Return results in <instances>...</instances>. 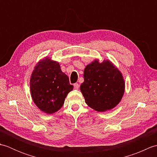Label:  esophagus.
Returning a JSON list of instances; mask_svg holds the SVG:
<instances>
[{
  "label": "esophagus",
  "mask_w": 157,
  "mask_h": 157,
  "mask_svg": "<svg viewBox=\"0 0 157 157\" xmlns=\"http://www.w3.org/2000/svg\"><path fill=\"white\" fill-rule=\"evenodd\" d=\"M73 86H74V88L75 90H78L79 88V85L78 84H77V83H75V84H73Z\"/></svg>",
  "instance_id": "esophagus-1"
}]
</instances>
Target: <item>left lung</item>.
<instances>
[{"instance_id": "8db88e82", "label": "left lung", "mask_w": 157, "mask_h": 157, "mask_svg": "<svg viewBox=\"0 0 157 157\" xmlns=\"http://www.w3.org/2000/svg\"><path fill=\"white\" fill-rule=\"evenodd\" d=\"M84 82L80 90L90 107L98 112L111 110L117 105L125 91V82L119 70L109 60H98L86 67Z\"/></svg>"}]
</instances>
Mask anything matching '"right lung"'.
I'll list each match as a JSON object with an SVG mask.
<instances>
[{"mask_svg": "<svg viewBox=\"0 0 157 157\" xmlns=\"http://www.w3.org/2000/svg\"><path fill=\"white\" fill-rule=\"evenodd\" d=\"M73 86L68 76L62 72L59 63L48 57L40 61L30 78V91L36 105L46 114L61 109Z\"/></svg>", "mask_w": 157, "mask_h": 157, "instance_id": "obj_1", "label": "right lung"}]
</instances>
